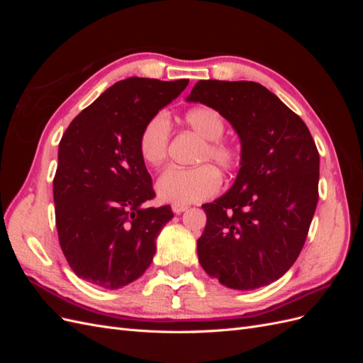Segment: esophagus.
Returning <instances> with one entry per match:
<instances>
[{"instance_id":"1","label":"esophagus","mask_w":363,"mask_h":363,"mask_svg":"<svg viewBox=\"0 0 363 363\" xmlns=\"http://www.w3.org/2000/svg\"><path fill=\"white\" fill-rule=\"evenodd\" d=\"M186 208H188V206H184V204H172V212L175 213V215H180V213H183Z\"/></svg>"}]
</instances>
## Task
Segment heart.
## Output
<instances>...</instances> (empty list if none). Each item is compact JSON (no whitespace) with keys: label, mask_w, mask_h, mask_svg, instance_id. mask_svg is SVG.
I'll return each mask as SVG.
<instances>
[{"label":"heart","mask_w":363,"mask_h":363,"mask_svg":"<svg viewBox=\"0 0 363 363\" xmlns=\"http://www.w3.org/2000/svg\"><path fill=\"white\" fill-rule=\"evenodd\" d=\"M184 124L206 142L199 155V162L212 160L216 167L230 172L239 163L238 150L223 140L225 131L224 118L212 107H194L183 116ZM171 125L168 115L159 112L152 115L140 130L138 148L139 155L150 167H159L168 156ZM221 186L218 171L212 164H199L194 168L171 167L164 171L157 183L159 199L174 204H192L203 201L218 192Z\"/></svg>","instance_id":"b5f03b06"}]
</instances>
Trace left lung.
Masks as SVG:
<instances>
[{
  "label": "left lung",
  "mask_w": 363,
  "mask_h": 363,
  "mask_svg": "<svg viewBox=\"0 0 363 363\" xmlns=\"http://www.w3.org/2000/svg\"><path fill=\"white\" fill-rule=\"evenodd\" d=\"M186 101L215 108L240 140L233 186L203 204L199 260L230 289L267 286L294 265L316 208L320 155L311 131L255 82L200 80Z\"/></svg>",
  "instance_id": "left-lung-1"
}]
</instances>
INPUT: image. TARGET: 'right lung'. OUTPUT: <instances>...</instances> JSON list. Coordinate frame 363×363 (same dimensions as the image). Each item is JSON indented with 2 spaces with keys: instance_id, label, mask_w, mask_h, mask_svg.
Returning <instances> with one entry per match:
<instances>
[{
  "instance_id": "add662e5",
  "label": "right lung",
  "mask_w": 363,
  "mask_h": 363,
  "mask_svg": "<svg viewBox=\"0 0 363 363\" xmlns=\"http://www.w3.org/2000/svg\"><path fill=\"white\" fill-rule=\"evenodd\" d=\"M189 80H121L74 118L59 144L52 183L59 242L80 279L103 289L138 280L156 255V239L174 216L155 199L138 148L147 121Z\"/></svg>"
}]
</instances>
